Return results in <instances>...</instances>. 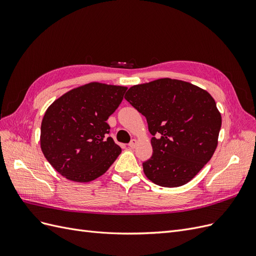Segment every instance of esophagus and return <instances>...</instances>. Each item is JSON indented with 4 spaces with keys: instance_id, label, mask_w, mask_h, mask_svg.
<instances>
[{
    "instance_id": "obj_1",
    "label": "esophagus",
    "mask_w": 256,
    "mask_h": 256,
    "mask_svg": "<svg viewBox=\"0 0 256 256\" xmlns=\"http://www.w3.org/2000/svg\"><path fill=\"white\" fill-rule=\"evenodd\" d=\"M136 146V140L132 138V140H131V142L128 144V147H129V148H134Z\"/></svg>"
}]
</instances>
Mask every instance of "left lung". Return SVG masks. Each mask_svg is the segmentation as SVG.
I'll use <instances>...</instances> for the list:
<instances>
[{
    "mask_svg": "<svg viewBox=\"0 0 256 256\" xmlns=\"http://www.w3.org/2000/svg\"><path fill=\"white\" fill-rule=\"evenodd\" d=\"M125 99L146 118L152 154L146 177L161 187L190 182L218 144L221 114L209 92L191 83L159 79L130 88Z\"/></svg>",
    "mask_w": 256,
    "mask_h": 256,
    "instance_id": "1",
    "label": "left lung"
}]
</instances>
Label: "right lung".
I'll list each match as a JSON object with an SVG mask.
<instances>
[{
	"mask_svg": "<svg viewBox=\"0 0 256 256\" xmlns=\"http://www.w3.org/2000/svg\"><path fill=\"white\" fill-rule=\"evenodd\" d=\"M125 86L90 83L56 99L42 122L46 159L69 180L88 182L104 174L122 150L111 136L109 116L120 104Z\"/></svg>",
	"mask_w": 256,
	"mask_h": 256,
	"instance_id": "obj_1",
	"label": "right lung"
}]
</instances>
